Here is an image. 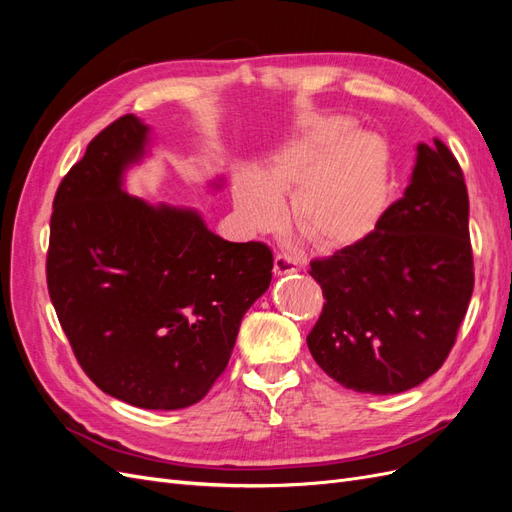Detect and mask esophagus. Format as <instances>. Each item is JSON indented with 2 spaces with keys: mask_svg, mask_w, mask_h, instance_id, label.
<instances>
[{
  "mask_svg": "<svg viewBox=\"0 0 512 512\" xmlns=\"http://www.w3.org/2000/svg\"><path fill=\"white\" fill-rule=\"evenodd\" d=\"M299 271V262L286 256V254H277L273 260V273L275 275H288V273H297Z\"/></svg>",
  "mask_w": 512,
  "mask_h": 512,
  "instance_id": "obj_1",
  "label": "esophagus"
}]
</instances>
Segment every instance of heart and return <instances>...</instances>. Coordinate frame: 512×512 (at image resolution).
<instances>
[{
  "mask_svg": "<svg viewBox=\"0 0 512 512\" xmlns=\"http://www.w3.org/2000/svg\"><path fill=\"white\" fill-rule=\"evenodd\" d=\"M389 156L378 136L354 132L346 117L303 123L258 175L235 185V207L254 232L286 222L282 196L292 194V222L318 250H346L376 228L386 203Z\"/></svg>",
  "mask_w": 512,
  "mask_h": 512,
  "instance_id": "b5f03b06",
  "label": "heart"
}]
</instances>
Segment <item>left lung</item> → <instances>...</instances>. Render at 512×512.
Masks as SVG:
<instances>
[{
  "label": "left lung",
  "mask_w": 512,
  "mask_h": 512,
  "mask_svg": "<svg viewBox=\"0 0 512 512\" xmlns=\"http://www.w3.org/2000/svg\"><path fill=\"white\" fill-rule=\"evenodd\" d=\"M468 215L453 151L440 138L418 145L410 185L376 228L312 260L324 305L307 346L324 374L374 395L404 393L436 374L474 290Z\"/></svg>",
  "instance_id": "left-lung-1"
}]
</instances>
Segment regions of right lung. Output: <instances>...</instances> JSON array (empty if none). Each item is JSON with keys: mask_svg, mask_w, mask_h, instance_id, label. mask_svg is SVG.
I'll return each instance as SVG.
<instances>
[{"mask_svg": "<svg viewBox=\"0 0 512 512\" xmlns=\"http://www.w3.org/2000/svg\"><path fill=\"white\" fill-rule=\"evenodd\" d=\"M149 128L123 115L61 179L46 284L76 361L106 395L179 410L222 376L241 318L271 284L265 243H230L190 209L121 190Z\"/></svg>", "mask_w": 512, "mask_h": 512, "instance_id": "right-lung-1", "label": "right lung"}]
</instances>
